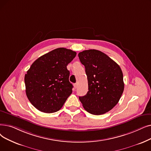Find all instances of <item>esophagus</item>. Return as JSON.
<instances>
[{
	"mask_svg": "<svg viewBox=\"0 0 151 151\" xmlns=\"http://www.w3.org/2000/svg\"><path fill=\"white\" fill-rule=\"evenodd\" d=\"M73 86H74V88H75V89H76V88H77V84H76V83L73 84Z\"/></svg>",
	"mask_w": 151,
	"mask_h": 151,
	"instance_id": "1",
	"label": "esophagus"
}]
</instances>
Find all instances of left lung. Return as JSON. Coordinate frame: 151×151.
<instances>
[{"label": "left lung", "instance_id": "1", "mask_svg": "<svg viewBox=\"0 0 151 151\" xmlns=\"http://www.w3.org/2000/svg\"><path fill=\"white\" fill-rule=\"evenodd\" d=\"M88 77V91L79 99L88 112L99 115L119 102L124 90L122 71L115 62L101 51L90 49L78 54Z\"/></svg>", "mask_w": 151, "mask_h": 151}]
</instances>
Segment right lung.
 Listing matches in <instances>:
<instances>
[{
  "mask_svg": "<svg viewBox=\"0 0 151 151\" xmlns=\"http://www.w3.org/2000/svg\"><path fill=\"white\" fill-rule=\"evenodd\" d=\"M76 52L57 48L36 60L24 76L26 94L35 108L44 113L59 110L72 93L67 66Z\"/></svg>",
  "mask_w": 151,
  "mask_h": 151,
  "instance_id": "1",
  "label": "right lung"
}]
</instances>
